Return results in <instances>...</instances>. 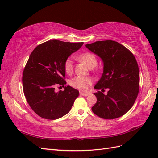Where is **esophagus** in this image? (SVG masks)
I'll list each match as a JSON object with an SVG mask.
<instances>
[{
	"mask_svg": "<svg viewBox=\"0 0 158 158\" xmlns=\"http://www.w3.org/2000/svg\"><path fill=\"white\" fill-rule=\"evenodd\" d=\"M89 94L87 93V92H80V95L81 96H88Z\"/></svg>",
	"mask_w": 158,
	"mask_h": 158,
	"instance_id": "obj_1",
	"label": "esophagus"
}]
</instances>
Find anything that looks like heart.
Instances as JSON below:
<instances>
[{"mask_svg": "<svg viewBox=\"0 0 158 158\" xmlns=\"http://www.w3.org/2000/svg\"><path fill=\"white\" fill-rule=\"evenodd\" d=\"M79 59L80 61L88 67L89 69L94 68L97 64V59L96 56L92 53L85 52L79 56ZM64 70L67 74L72 73L73 70V62L71 58H68L65 62L64 65ZM92 83V79L88 77H84L81 76H77L73 77V79L70 80L69 84L73 88L79 89V90H86L88 88L89 85Z\"/></svg>", "mask_w": 158, "mask_h": 158, "instance_id": "obj_1", "label": "heart"}]
</instances>
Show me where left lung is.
Segmentation results:
<instances>
[{
  "label": "left lung",
  "mask_w": 158,
  "mask_h": 158,
  "mask_svg": "<svg viewBox=\"0 0 158 158\" xmlns=\"http://www.w3.org/2000/svg\"><path fill=\"white\" fill-rule=\"evenodd\" d=\"M85 47L99 56L103 62V73L94 86L96 89H109L107 94L94 93L96 103L93 113L105 119L123 115L132 108L139 91L138 64L130 50L116 41H96Z\"/></svg>",
  "instance_id": "left-lung-1"
}]
</instances>
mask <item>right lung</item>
Segmentation results:
<instances>
[{"mask_svg":"<svg viewBox=\"0 0 158 158\" xmlns=\"http://www.w3.org/2000/svg\"><path fill=\"white\" fill-rule=\"evenodd\" d=\"M83 44L50 40L36 47L30 56L23 72V90L30 106L42 118L66 115L79 96L78 90L69 85L58 92L55 88L64 87V62Z\"/></svg>","mask_w":158,"mask_h":158,"instance_id":"add662e5","label":"right lung"}]
</instances>
